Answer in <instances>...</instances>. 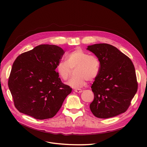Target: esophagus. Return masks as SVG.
Masks as SVG:
<instances>
[{
    "label": "esophagus",
    "mask_w": 147,
    "mask_h": 147,
    "mask_svg": "<svg viewBox=\"0 0 147 147\" xmlns=\"http://www.w3.org/2000/svg\"><path fill=\"white\" fill-rule=\"evenodd\" d=\"M74 91L76 92H77V93H80V92H82V90H81V89H76V90H74Z\"/></svg>",
    "instance_id": "1"
}]
</instances>
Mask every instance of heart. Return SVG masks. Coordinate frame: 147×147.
I'll return each mask as SVG.
<instances>
[{
  "label": "heart",
  "mask_w": 147,
  "mask_h": 147,
  "mask_svg": "<svg viewBox=\"0 0 147 147\" xmlns=\"http://www.w3.org/2000/svg\"><path fill=\"white\" fill-rule=\"evenodd\" d=\"M74 68L75 76L69 80L67 84L73 88H79L86 84L87 80L92 81L98 76L100 62L96 56L77 49L66 54V60L59 62L56 70L59 76L66 81Z\"/></svg>",
  "instance_id": "b5f03b06"
}]
</instances>
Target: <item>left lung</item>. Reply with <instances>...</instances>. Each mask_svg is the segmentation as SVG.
<instances>
[{"label": "left lung", "mask_w": 147, "mask_h": 147, "mask_svg": "<svg viewBox=\"0 0 147 147\" xmlns=\"http://www.w3.org/2000/svg\"><path fill=\"white\" fill-rule=\"evenodd\" d=\"M100 62L98 76L92 84L94 99L90 108L96 117L108 119L125 112L138 89L131 59L108 44L88 46Z\"/></svg>", "instance_id": "8db88e82"}]
</instances>
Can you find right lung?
<instances>
[{
  "label": "right lung",
  "mask_w": 147,
  "mask_h": 147,
  "mask_svg": "<svg viewBox=\"0 0 147 147\" xmlns=\"http://www.w3.org/2000/svg\"><path fill=\"white\" fill-rule=\"evenodd\" d=\"M65 51L54 45H40L14 61L8 86L14 106L36 119L56 115L72 89L55 71Z\"/></svg>",
  "instance_id": "1"
}]
</instances>
